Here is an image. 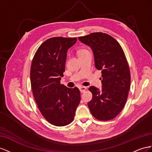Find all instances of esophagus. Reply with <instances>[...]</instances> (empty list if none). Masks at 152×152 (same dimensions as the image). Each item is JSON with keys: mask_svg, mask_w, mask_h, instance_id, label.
Segmentation results:
<instances>
[{"mask_svg": "<svg viewBox=\"0 0 152 152\" xmlns=\"http://www.w3.org/2000/svg\"><path fill=\"white\" fill-rule=\"evenodd\" d=\"M86 90V88L85 87V86H80V90L81 93H83Z\"/></svg>", "mask_w": 152, "mask_h": 152, "instance_id": "esophagus-1", "label": "esophagus"}]
</instances>
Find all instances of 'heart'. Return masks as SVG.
<instances>
[{"mask_svg":"<svg viewBox=\"0 0 152 152\" xmlns=\"http://www.w3.org/2000/svg\"><path fill=\"white\" fill-rule=\"evenodd\" d=\"M86 51H87V50H85V49H81V50H80L79 51V55L83 53H85V52H86Z\"/></svg>","mask_w":152,"mask_h":152,"instance_id":"obj_1","label":"heart"}]
</instances>
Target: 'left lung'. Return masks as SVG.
<instances>
[{"label":"left lung","instance_id":"left-lung-1","mask_svg":"<svg viewBox=\"0 0 152 152\" xmlns=\"http://www.w3.org/2000/svg\"><path fill=\"white\" fill-rule=\"evenodd\" d=\"M92 50L95 66L101 70L102 90L94 86L89 90L92 99L88 106L94 118L110 120L118 115L126 103L131 86L127 60L118 42L105 33L94 32L78 37Z\"/></svg>","mask_w":152,"mask_h":152}]
</instances>
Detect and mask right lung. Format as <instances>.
<instances>
[{
    "label": "right lung",
    "mask_w": 152,
    "mask_h": 152,
    "mask_svg": "<svg viewBox=\"0 0 152 152\" xmlns=\"http://www.w3.org/2000/svg\"><path fill=\"white\" fill-rule=\"evenodd\" d=\"M76 37H51L42 42L33 58L30 83L34 99L44 118L55 126L71 123L81 97L77 87L60 84L65 71L67 52Z\"/></svg>",
    "instance_id": "add662e5"
}]
</instances>
